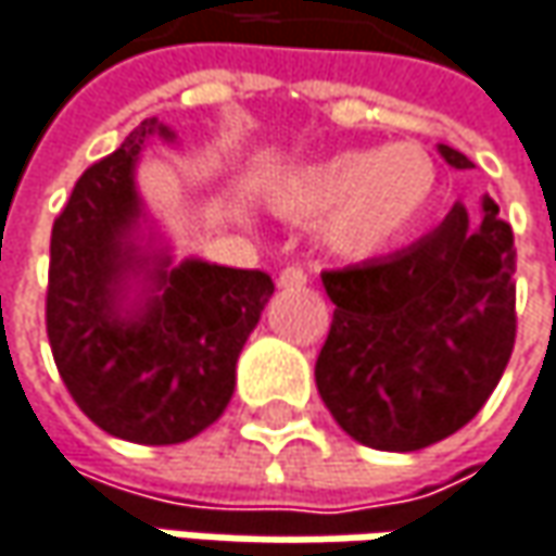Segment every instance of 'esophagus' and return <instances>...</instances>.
I'll return each mask as SVG.
<instances>
[{
	"label": "esophagus",
	"instance_id": "34e87169",
	"mask_svg": "<svg viewBox=\"0 0 556 556\" xmlns=\"http://www.w3.org/2000/svg\"><path fill=\"white\" fill-rule=\"evenodd\" d=\"M278 288H285V291H298V288H306V271H303V268H298V265L285 268V271L278 275Z\"/></svg>",
	"mask_w": 556,
	"mask_h": 556
}]
</instances>
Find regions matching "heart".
Segmentation results:
<instances>
[{
	"label": "heart",
	"mask_w": 556,
	"mask_h": 556,
	"mask_svg": "<svg viewBox=\"0 0 556 556\" xmlns=\"http://www.w3.org/2000/svg\"><path fill=\"white\" fill-rule=\"evenodd\" d=\"M437 164L415 141L354 148L298 164L268 186V202L294 220H319L323 247L374 258L405 240L437 195Z\"/></svg>",
	"instance_id": "heart-1"
}]
</instances>
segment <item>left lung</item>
I'll list each match as a JSON object with an SVG mask.
<instances>
[{
	"label": "left lung",
	"instance_id": "left-lung-1",
	"mask_svg": "<svg viewBox=\"0 0 556 556\" xmlns=\"http://www.w3.org/2000/svg\"><path fill=\"white\" fill-rule=\"evenodd\" d=\"M456 167L462 151L437 144ZM513 230L491 195L456 202L408 250L323 271L336 303L316 389L338 427L382 453H415L484 408L516 341Z\"/></svg>",
	"mask_w": 556,
	"mask_h": 556
}]
</instances>
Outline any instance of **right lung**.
Segmentation results:
<instances>
[{"label":"right lung","instance_id":"obj_1","mask_svg":"<svg viewBox=\"0 0 556 556\" xmlns=\"http://www.w3.org/2000/svg\"><path fill=\"white\" fill-rule=\"evenodd\" d=\"M144 119L88 167L53 224L47 336L78 408L110 437L174 446L212 427L237 386V357L275 285L258 268L174 262L139 195Z\"/></svg>","mask_w":556,"mask_h":556}]
</instances>
